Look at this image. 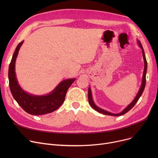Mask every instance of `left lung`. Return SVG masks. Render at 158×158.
Listing matches in <instances>:
<instances>
[{
    "label": "left lung",
    "mask_w": 158,
    "mask_h": 158,
    "mask_svg": "<svg viewBox=\"0 0 158 158\" xmlns=\"http://www.w3.org/2000/svg\"><path fill=\"white\" fill-rule=\"evenodd\" d=\"M137 42L138 44L139 45V47L142 48V55H143V61H144V70H143V77H142V85H141L140 88L138 91V92L136 95V96L135 97V98H134V100L132 101L125 109H124L122 111H121L119 113H111L110 111H106L102 108H100V107H98V106H97L95 105V104L93 100V97H92V90H91L90 87L89 86L88 88V101H89V104L91 106V107H92L93 109H94L95 110H96L97 111L102 113L106 115H111V116H114V117H118V116H121L123 115L125 113H126L127 112H128L130 110L132 109V107H133L136 103L137 102V101H138V99L139 98V97H141V95H142L143 92V90L145 89V84H146V73H147V62L146 60V57H145V55L144 53V50L143 48V47L141 44V43L139 42V40H137Z\"/></svg>",
    "instance_id": "1"
}]
</instances>
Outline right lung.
Wrapping results in <instances>:
<instances>
[{
  "mask_svg": "<svg viewBox=\"0 0 158 158\" xmlns=\"http://www.w3.org/2000/svg\"><path fill=\"white\" fill-rule=\"evenodd\" d=\"M23 41L16 47L8 70L9 85L11 94L22 108L27 113L41 115L52 113L62 105L67 90L76 79H65L60 82L51 92L44 95L30 94L21 88L15 73V62Z\"/></svg>",
  "mask_w": 158,
  "mask_h": 158,
  "instance_id": "add662e5",
  "label": "right lung"
}]
</instances>
